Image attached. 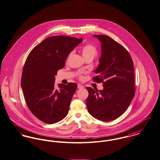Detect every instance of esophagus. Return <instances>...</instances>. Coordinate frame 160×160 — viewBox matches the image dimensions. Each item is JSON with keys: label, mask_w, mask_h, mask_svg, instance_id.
Instances as JSON below:
<instances>
[{"label": "esophagus", "mask_w": 160, "mask_h": 160, "mask_svg": "<svg viewBox=\"0 0 160 160\" xmlns=\"http://www.w3.org/2000/svg\"><path fill=\"white\" fill-rule=\"evenodd\" d=\"M78 88H84V86L80 84H78Z\"/></svg>", "instance_id": "esophagus-1"}]
</instances>
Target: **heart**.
<instances>
[{"label":"heart","instance_id":"1","mask_svg":"<svg viewBox=\"0 0 160 160\" xmlns=\"http://www.w3.org/2000/svg\"><path fill=\"white\" fill-rule=\"evenodd\" d=\"M98 54V51L97 48L92 45V44H87L84 46L82 49V55L84 58H93L97 56Z\"/></svg>","mask_w":160,"mask_h":160}]
</instances>
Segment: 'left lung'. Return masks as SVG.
<instances>
[{"instance_id":"obj_1","label":"left lung","mask_w":160,"mask_h":160,"mask_svg":"<svg viewBox=\"0 0 160 160\" xmlns=\"http://www.w3.org/2000/svg\"><path fill=\"white\" fill-rule=\"evenodd\" d=\"M101 42L102 54L93 81L103 89L86 87L89 114L104 122L115 120L128 109L135 93L132 60L127 50L107 35H93ZM104 82H103V81Z\"/></svg>"}]
</instances>
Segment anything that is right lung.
<instances>
[{
	"label": "right lung",
	"instance_id": "1",
	"mask_svg": "<svg viewBox=\"0 0 160 160\" xmlns=\"http://www.w3.org/2000/svg\"><path fill=\"white\" fill-rule=\"evenodd\" d=\"M82 38L54 36L46 38L29 53L21 77V88L32 113L44 123L52 124L67 115L76 83L55 86V76Z\"/></svg>",
	"mask_w": 160,
	"mask_h": 160
}]
</instances>
